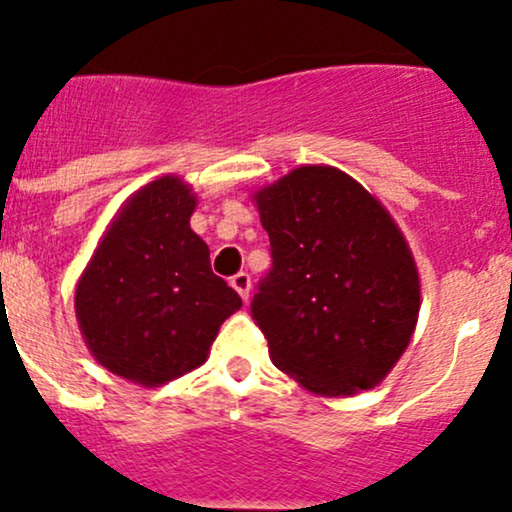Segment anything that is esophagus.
<instances>
[{"mask_svg":"<svg viewBox=\"0 0 512 512\" xmlns=\"http://www.w3.org/2000/svg\"><path fill=\"white\" fill-rule=\"evenodd\" d=\"M230 284H233V289L235 292L240 294L242 299H250V289H252V279H250V274L247 272H238V274H233V277H230Z\"/></svg>","mask_w":512,"mask_h":512,"instance_id":"1","label":"esophagus"}]
</instances>
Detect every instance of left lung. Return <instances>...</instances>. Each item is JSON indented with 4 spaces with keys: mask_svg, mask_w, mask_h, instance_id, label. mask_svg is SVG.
<instances>
[{
    "mask_svg": "<svg viewBox=\"0 0 512 512\" xmlns=\"http://www.w3.org/2000/svg\"><path fill=\"white\" fill-rule=\"evenodd\" d=\"M252 201L272 250L252 319L272 363L326 397L383 383L419 316L417 265L392 215L351 176L316 164Z\"/></svg>",
    "mask_w": 512,
    "mask_h": 512,
    "instance_id": "1",
    "label": "left lung"
}]
</instances>
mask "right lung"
Here are the masks:
<instances>
[{"instance_id": "right-lung-1", "label": "right lung", "mask_w": 512, "mask_h": 512, "mask_svg": "<svg viewBox=\"0 0 512 512\" xmlns=\"http://www.w3.org/2000/svg\"><path fill=\"white\" fill-rule=\"evenodd\" d=\"M196 193L179 176L142 186L115 215L75 287V316L102 368L159 387L206 363L242 306L191 230Z\"/></svg>"}]
</instances>
